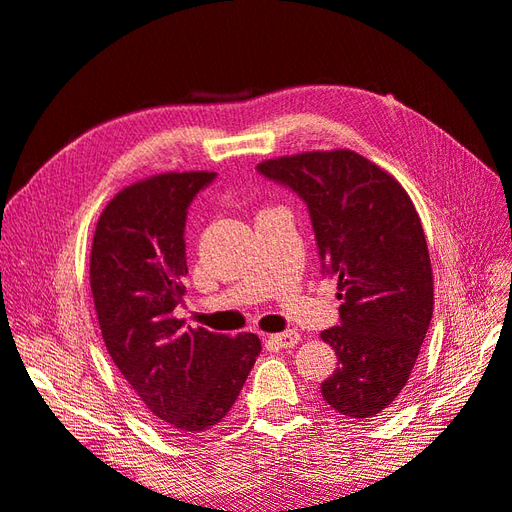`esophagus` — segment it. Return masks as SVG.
Masks as SVG:
<instances>
[{"label":"esophagus","mask_w":512,"mask_h":512,"mask_svg":"<svg viewBox=\"0 0 512 512\" xmlns=\"http://www.w3.org/2000/svg\"><path fill=\"white\" fill-rule=\"evenodd\" d=\"M269 342H271L273 346H277V348H292L294 344L299 342V333H297V331H292V329H288V331H284V333H275V335H271V337H269Z\"/></svg>","instance_id":"obj_1"}]
</instances>
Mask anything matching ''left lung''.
Instances as JSON below:
<instances>
[{"label": "left lung", "instance_id": "1", "mask_svg": "<svg viewBox=\"0 0 512 512\" xmlns=\"http://www.w3.org/2000/svg\"><path fill=\"white\" fill-rule=\"evenodd\" d=\"M258 173L307 205L324 275L337 280L339 324L320 337L337 367L322 399L371 418L404 389L433 314L425 232L406 190L348 149L267 160Z\"/></svg>", "mask_w": 512, "mask_h": 512}]
</instances>
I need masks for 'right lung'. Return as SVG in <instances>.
<instances>
[{"label":"right lung","mask_w":512,"mask_h":512,"mask_svg":"<svg viewBox=\"0 0 512 512\" xmlns=\"http://www.w3.org/2000/svg\"><path fill=\"white\" fill-rule=\"evenodd\" d=\"M215 173H166L121 190L102 211L89 280L100 331L134 395L170 436L218 425L260 354L254 333L237 337L183 327L185 220Z\"/></svg>","instance_id":"obj_1"}]
</instances>
